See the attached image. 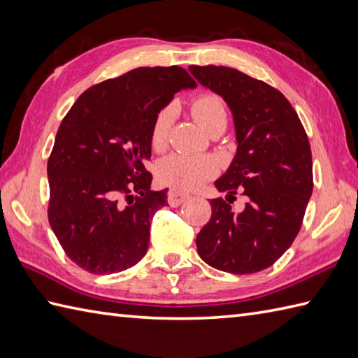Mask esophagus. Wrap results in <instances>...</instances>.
<instances>
[{
  "label": "esophagus",
  "instance_id": "34e87169",
  "mask_svg": "<svg viewBox=\"0 0 358 358\" xmlns=\"http://www.w3.org/2000/svg\"><path fill=\"white\" fill-rule=\"evenodd\" d=\"M187 199H189L187 194L180 192V191H177V189H171V191L167 192V203H169L172 208L180 206V204Z\"/></svg>",
  "mask_w": 358,
  "mask_h": 358
}]
</instances>
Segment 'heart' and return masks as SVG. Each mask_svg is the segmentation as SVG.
<instances>
[{
	"instance_id": "obj_1",
	"label": "heart",
	"mask_w": 358,
	"mask_h": 358,
	"mask_svg": "<svg viewBox=\"0 0 358 358\" xmlns=\"http://www.w3.org/2000/svg\"><path fill=\"white\" fill-rule=\"evenodd\" d=\"M191 112L203 129L209 134L226 127L227 110L223 98L215 92H201L191 101ZM177 108L175 104H166L159 109L150 126V146L155 150H163L169 141ZM158 178L171 187L181 191H194L204 181L217 173V163L206 155L171 154L164 157L157 166Z\"/></svg>"
}]
</instances>
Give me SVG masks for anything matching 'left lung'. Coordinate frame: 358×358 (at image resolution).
Returning a JSON list of instances; mask_svg holds the SVG:
<instances>
[{
    "label": "left lung",
    "mask_w": 358,
    "mask_h": 358,
    "mask_svg": "<svg viewBox=\"0 0 358 358\" xmlns=\"http://www.w3.org/2000/svg\"><path fill=\"white\" fill-rule=\"evenodd\" d=\"M189 71L229 104L238 141L231 167L215 183L229 195L209 201L212 215L196 235V250L218 271L260 272L292 245L313 195L306 131L287 98L268 83L226 66ZM238 192L248 203L235 215L229 199Z\"/></svg>",
    "instance_id": "1"
}]
</instances>
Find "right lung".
Instances as JSON below:
<instances>
[{"label":"right lung","mask_w":358,"mask_h":358,"mask_svg":"<svg viewBox=\"0 0 358 358\" xmlns=\"http://www.w3.org/2000/svg\"><path fill=\"white\" fill-rule=\"evenodd\" d=\"M195 86L180 66L136 67L90 86L66 113L48 159V218L81 269L104 275L146 255L152 217L167 204L144 167L152 121Z\"/></svg>","instance_id":"add662e5"}]
</instances>
